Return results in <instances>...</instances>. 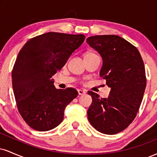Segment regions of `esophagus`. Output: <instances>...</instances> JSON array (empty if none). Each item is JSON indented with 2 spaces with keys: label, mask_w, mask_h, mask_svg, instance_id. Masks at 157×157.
Instances as JSON below:
<instances>
[{
  "label": "esophagus",
  "mask_w": 157,
  "mask_h": 157,
  "mask_svg": "<svg viewBox=\"0 0 157 157\" xmlns=\"http://www.w3.org/2000/svg\"><path fill=\"white\" fill-rule=\"evenodd\" d=\"M78 91L79 95H83L86 93V91L84 89H78V91Z\"/></svg>",
  "instance_id": "1"
}]
</instances>
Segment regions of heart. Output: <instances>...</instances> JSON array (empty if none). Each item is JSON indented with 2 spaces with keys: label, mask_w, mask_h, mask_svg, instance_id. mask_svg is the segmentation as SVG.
Wrapping results in <instances>:
<instances>
[{
  "label": "heart",
  "mask_w": 157,
  "mask_h": 157,
  "mask_svg": "<svg viewBox=\"0 0 157 157\" xmlns=\"http://www.w3.org/2000/svg\"><path fill=\"white\" fill-rule=\"evenodd\" d=\"M96 55V54L93 53V52H88V53L86 54L85 57H86V56H91V55Z\"/></svg>",
  "instance_id": "b5f03b06"
}]
</instances>
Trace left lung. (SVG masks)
<instances>
[{
	"label": "left lung",
	"mask_w": 157,
	"mask_h": 157,
	"mask_svg": "<svg viewBox=\"0 0 157 157\" xmlns=\"http://www.w3.org/2000/svg\"><path fill=\"white\" fill-rule=\"evenodd\" d=\"M86 43L102 57L100 76L111 89L108 98L88 91L92 98L88 119L102 134H117L133 122L141 105L146 87L143 60L137 48L117 35L91 36Z\"/></svg>",
	"instance_id": "1"
}]
</instances>
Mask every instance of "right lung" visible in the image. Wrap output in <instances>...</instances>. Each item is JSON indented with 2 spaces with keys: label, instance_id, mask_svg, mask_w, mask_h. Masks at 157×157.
<instances>
[{
  "label": "right lung",
  "instance_id": "1",
  "mask_svg": "<svg viewBox=\"0 0 157 157\" xmlns=\"http://www.w3.org/2000/svg\"><path fill=\"white\" fill-rule=\"evenodd\" d=\"M85 38L51 32L29 40L20 51L12 69V87L20 114L32 128L46 131L60 125L66 105L78 95L72 88L57 89L51 77Z\"/></svg>",
  "mask_w": 157,
  "mask_h": 157
}]
</instances>
